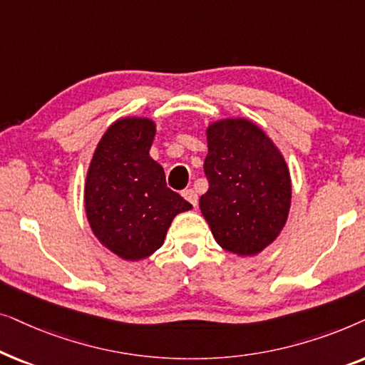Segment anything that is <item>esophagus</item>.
<instances>
[{
    "instance_id": "34e87169",
    "label": "esophagus",
    "mask_w": 365,
    "mask_h": 365,
    "mask_svg": "<svg viewBox=\"0 0 365 365\" xmlns=\"http://www.w3.org/2000/svg\"><path fill=\"white\" fill-rule=\"evenodd\" d=\"M182 196H184V199H186V201L191 202L194 207L197 206V194H196V191H194V189H184Z\"/></svg>"
}]
</instances>
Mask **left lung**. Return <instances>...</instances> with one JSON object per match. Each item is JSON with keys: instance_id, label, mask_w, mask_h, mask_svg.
Segmentation results:
<instances>
[{"instance_id": "1", "label": "left lung", "mask_w": 365, "mask_h": 365, "mask_svg": "<svg viewBox=\"0 0 365 365\" xmlns=\"http://www.w3.org/2000/svg\"><path fill=\"white\" fill-rule=\"evenodd\" d=\"M206 139L209 189L199 199L202 217L222 249L239 257L256 256L287 222L292 182L286 159L247 118L209 123Z\"/></svg>"}]
</instances>
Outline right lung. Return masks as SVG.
I'll use <instances>...</instances> for the list:
<instances>
[{"label": "right lung", "mask_w": 365, "mask_h": 365, "mask_svg": "<svg viewBox=\"0 0 365 365\" xmlns=\"http://www.w3.org/2000/svg\"><path fill=\"white\" fill-rule=\"evenodd\" d=\"M156 123L124 116L99 139L84 182L89 227L108 251L141 261L164 244L178 214L192 209L166 186L164 169L149 156Z\"/></svg>", "instance_id": "right-lung-1"}]
</instances>
